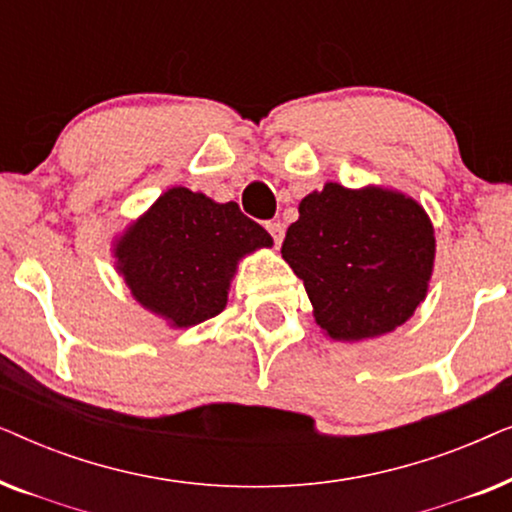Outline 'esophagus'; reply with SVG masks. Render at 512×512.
Listing matches in <instances>:
<instances>
[{"label":"esophagus","instance_id":"34e87169","mask_svg":"<svg viewBox=\"0 0 512 512\" xmlns=\"http://www.w3.org/2000/svg\"><path fill=\"white\" fill-rule=\"evenodd\" d=\"M268 233L272 235V240H275V244L279 247V244H282V240H284V226L279 221H275V223H268Z\"/></svg>","mask_w":512,"mask_h":512}]
</instances>
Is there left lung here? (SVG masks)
<instances>
[{"instance_id":"1","label":"left lung","mask_w":512,"mask_h":512,"mask_svg":"<svg viewBox=\"0 0 512 512\" xmlns=\"http://www.w3.org/2000/svg\"><path fill=\"white\" fill-rule=\"evenodd\" d=\"M286 230L282 258L303 279L314 321L328 338H380L408 321L436 261L424 207L394 188L328 181L305 195Z\"/></svg>"}]
</instances>
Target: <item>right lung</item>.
<instances>
[{
  "label": "right lung",
  "mask_w": 512,
  "mask_h": 512,
  "mask_svg": "<svg viewBox=\"0 0 512 512\" xmlns=\"http://www.w3.org/2000/svg\"><path fill=\"white\" fill-rule=\"evenodd\" d=\"M263 247H272L268 230L237 202L174 186L116 237L111 251L132 298L167 326L188 328L223 312L237 263Z\"/></svg>",
  "instance_id": "right-lung-1"
}]
</instances>
